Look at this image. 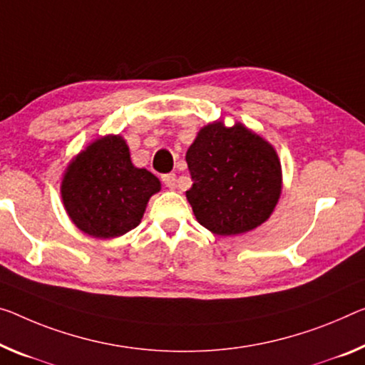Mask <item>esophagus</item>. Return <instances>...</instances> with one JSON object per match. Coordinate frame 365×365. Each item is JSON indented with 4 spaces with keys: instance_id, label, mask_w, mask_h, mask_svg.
<instances>
[{
    "instance_id": "obj_1",
    "label": "esophagus",
    "mask_w": 365,
    "mask_h": 365,
    "mask_svg": "<svg viewBox=\"0 0 365 365\" xmlns=\"http://www.w3.org/2000/svg\"><path fill=\"white\" fill-rule=\"evenodd\" d=\"M161 181L165 182L166 187H170V189L176 187V175H173V173H170V175L161 176Z\"/></svg>"
}]
</instances>
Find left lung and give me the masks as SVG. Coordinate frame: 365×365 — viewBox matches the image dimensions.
I'll list each match as a JSON object with an SVG mask.
<instances>
[{"mask_svg":"<svg viewBox=\"0 0 365 365\" xmlns=\"http://www.w3.org/2000/svg\"><path fill=\"white\" fill-rule=\"evenodd\" d=\"M192 187L186 192L197 222L220 237L262 225L282 192L276 148L241 122L200 128L186 153Z\"/></svg>","mask_w":365,"mask_h":365,"instance_id":"1","label":"left lung"}]
</instances>
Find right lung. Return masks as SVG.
<instances>
[{
  "mask_svg": "<svg viewBox=\"0 0 365 365\" xmlns=\"http://www.w3.org/2000/svg\"><path fill=\"white\" fill-rule=\"evenodd\" d=\"M161 182L130 160L120 135L96 138L66 166L61 202L78 230L93 238H117L135 228Z\"/></svg>",
  "mask_w": 365,
  "mask_h": 365,
  "instance_id": "right-lung-1",
  "label": "right lung"
}]
</instances>
